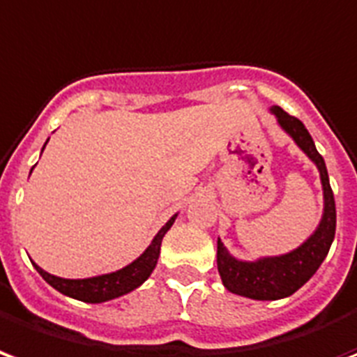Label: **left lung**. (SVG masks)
I'll use <instances>...</instances> for the list:
<instances>
[{
    "label": "left lung",
    "mask_w": 357,
    "mask_h": 357,
    "mask_svg": "<svg viewBox=\"0 0 357 357\" xmlns=\"http://www.w3.org/2000/svg\"><path fill=\"white\" fill-rule=\"evenodd\" d=\"M272 114L278 118V123L295 140L296 146L301 148L319 171L321 186H324V217L319 226L303 245L296 247L295 251L280 257H264L255 262L238 261L226 251L222 241H217V266L220 280L230 293L255 298V301H278L293 295L295 291L303 287L304 283L316 274L321 262L329 253L335 228H337V209H335V197H333L329 175L325 167L324 158L316 150L310 132L304 127L301 119L289 116L287 112L280 106H272Z\"/></svg>",
    "instance_id": "obj_1"
}]
</instances>
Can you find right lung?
<instances>
[{
  "mask_svg": "<svg viewBox=\"0 0 357 357\" xmlns=\"http://www.w3.org/2000/svg\"><path fill=\"white\" fill-rule=\"evenodd\" d=\"M49 140V139H47ZM47 144V142H45ZM45 148V146H43ZM176 215L169 218L167 225L161 228L160 232L155 234V238L152 239V243L148 245L144 253L140 255L137 261H132L131 264H127L125 268L112 272V274L95 275V278H85V280H64V278H56V275L49 274L45 270H41L36 262H32L33 268L40 272V275L45 280L51 287L56 291H61L62 295L72 296L83 303H106L112 298H118L121 295L131 293L132 289H137L139 285L146 282L150 274L153 272V268L158 264V257H160L161 239L167 234V230L175 222Z\"/></svg>",
  "mask_w": 357,
  "mask_h": 357,
  "instance_id": "obj_1",
  "label": "right lung"
}]
</instances>
